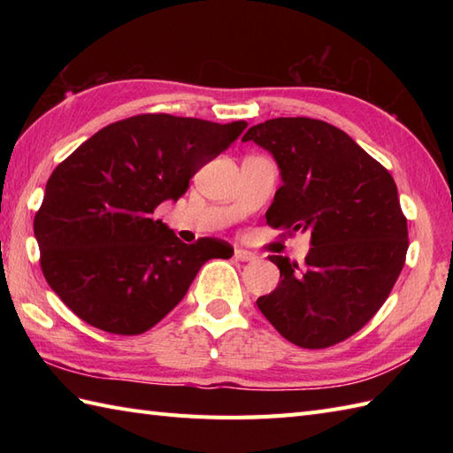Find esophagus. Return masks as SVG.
Wrapping results in <instances>:
<instances>
[{
  "label": "esophagus",
  "instance_id": "esophagus-1",
  "mask_svg": "<svg viewBox=\"0 0 453 453\" xmlns=\"http://www.w3.org/2000/svg\"><path fill=\"white\" fill-rule=\"evenodd\" d=\"M234 257L237 258V261H243V263H251V261H255V258H257L255 253L247 251V249H239V247H235Z\"/></svg>",
  "mask_w": 453,
  "mask_h": 453
}]
</instances>
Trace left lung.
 Wrapping results in <instances>:
<instances>
[{
  "label": "left lung",
  "instance_id": "8db88e82",
  "mask_svg": "<svg viewBox=\"0 0 453 453\" xmlns=\"http://www.w3.org/2000/svg\"><path fill=\"white\" fill-rule=\"evenodd\" d=\"M249 140L273 153L282 177L266 224L290 235L311 234L303 265L268 257L280 282L257 305L284 339L326 349L378 313L403 271L409 232L397 185L329 122L273 119L249 128Z\"/></svg>",
  "mask_w": 453,
  "mask_h": 453
}]
</instances>
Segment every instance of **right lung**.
<instances>
[{"label": "right lung", "instance_id": "right-lung-1", "mask_svg": "<svg viewBox=\"0 0 453 453\" xmlns=\"http://www.w3.org/2000/svg\"><path fill=\"white\" fill-rule=\"evenodd\" d=\"M245 128V120L138 114L93 134L52 171L35 237L48 286L80 319L112 334L146 333L202 265L234 255L216 237L182 243L153 211L185 195Z\"/></svg>", "mask_w": 453, "mask_h": 453}]
</instances>
